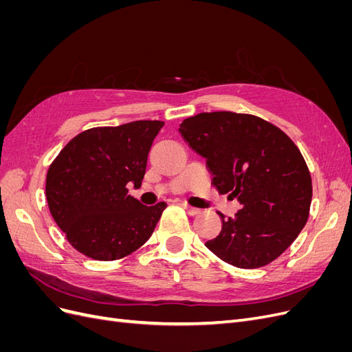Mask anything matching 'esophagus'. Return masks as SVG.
Instances as JSON below:
<instances>
[{
    "mask_svg": "<svg viewBox=\"0 0 352 352\" xmlns=\"http://www.w3.org/2000/svg\"><path fill=\"white\" fill-rule=\"evenodd\" d=\"M184 208L189 212V214L190 216H197V214H199V208H195V207H192V206H189V204H186V202H185V204H184Z\"/></svg>",
    "mask_w": 352,
    "mask_h": 352,
    "instance_id": "34e87169",
    "label": "esophagus"
}]
</instances>
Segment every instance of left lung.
Listing matches in <instances>:
<instances>
[{"instance_id": "obj_1", "label": "left lung", "mask_w": 352, "mask_h": 352, "mask_svg": "<svg viewBox=\"0 0 352 352\" xmlns=\"http://www.w3.org/2000/svg\"><path fill=\"white\" fill-rule=\"evenodd\" d=\"M194 151L207 158L212 185L236 198L241 210L225 219L206 247L239 269L267 265L291 247L310 216L311 175L294 141L252 114L212 111L179 127Z\"/></svg>"}]
</instances>
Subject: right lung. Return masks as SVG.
Here are the masks:
<instances>
[{
  "label": "right lung",
  "instance_id": "1",
  "mask_svg": "<svg viewBox=\"0 0 352 352\" xmlns=\"http://www.w3.org/2000/svg\"><path fill=\"white\" fill-rule=\"evenodd\" d=\"M163 126L136 120L92 127L70 140L50 164L48 207L74 250L92 260L114 261L151 238L167 204H141L127 184L141 186L148 153Z\"/></svg>",
  "mask_w": 352,
  "mask_h": 352
}]
</instances>
